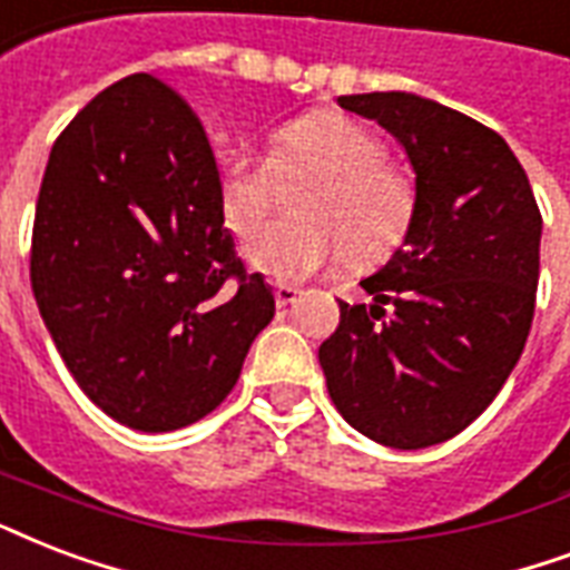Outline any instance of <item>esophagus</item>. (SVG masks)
I'll list each match as a JSON object with an SVG mask.
<instances>
[{
  "label": "esophagus",
  "instance_id": "34e87169",
  "mask_svg": "<svg viewBox=\"0 0 570 570\" xmlns=\"http://www.w3.org/2000/svg\"><path fill=\"white\" fill-rule=\"evenodd\" d=\"M295 298H298V289H295V286H289V284H277L275 286L277 307H289V304H293Z\"/></svg>",
  "mask_w": 570,
  "mask_h": 570
}]
</instances>
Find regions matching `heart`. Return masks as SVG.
I'll use <instances>...</instances> for the list:
<instances>
[{
	"instance_id": "obj_1",
	"label": "heart",
	"mask_w": 570,
	"mask_h": 570,
	"mask_svg": "<svg viewBox=\"0 0 570 570\" xmlns=\"http://www.w3.org/2000/svg\"><path fill=\"white\" fill-rule=\"evenodd\" d=\"M277 173L314 169L316 179L295 203V220L268 224L247 242V263L275 277L302 281L341 259L373 263L410 227L415 185L385 160V146L362 121L337 110L304 112L277 134L275 164L236 158L220 169V212L236 236L266 217Z\"/></svg>"
}]
</instances>
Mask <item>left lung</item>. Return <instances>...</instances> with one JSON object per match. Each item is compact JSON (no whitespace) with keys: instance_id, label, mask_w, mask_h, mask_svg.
<instances>
[{"instance_id":"1","label":"left lung","mask_w":570,"mask_h":570,"mask_svg":"<svg viewBox=\"0 0 570 570\" xmlns=\"http://www.w3.org/2000/svg\"><path fill=\"white\" fill-rule=\"evenodd\" d=\"M389 130L415 173L403 245L341 302L320 346L343 419L389 449H428L488 410L535 314L541 212L497 130L412 92L341 95Z\"/></svg>"}]
</instances>
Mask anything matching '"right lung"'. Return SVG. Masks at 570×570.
<instances>
[{
    "instance_id": "right-lung-1",
    "label": "right lung",
    "mask_w": 570,
    "mask_h": 570,
    "mask_svg": "<svg viewBox=\"0 0 570 570\" xmlns=\"http://www.w3.org/2000/svg\"><path fill=\"white\" fill-rule=\"evenodd\" d=\"M29 275L77 385L142 433L220 406L275 316L224 227L206 130L149 73L112 82L56 140Z\"/></svg>"
}]
</instances>
